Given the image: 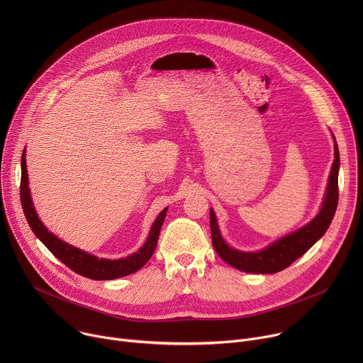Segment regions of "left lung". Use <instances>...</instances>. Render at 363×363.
<instances>
[{"instance_id": "1", "label": "left lung", "mask_w": 363, "mask_h": 363, "mask_svg": "<svg viewBox=\"0 0 363 363\" xmlns=\"http://www.w3.org/2000/svg\"><path fill=\"white\" fill-rule=\"evenodd\" d=\"M339 149L335 140V161L332 167V172L329 177V185L326 191V196L322 205L320 213L316 216L307 225L291 233L279 241L273 242L270 247L257 251V252H244L234 250L227 245L223 240L216 214L210 210V225H211V238L213 245L217 254L230 266L245 272V273H257V274H273L287 269L298 257H301L310 247H312L329 228L339 201Z\"/></svg>"}]
</instances>
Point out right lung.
Wrapping results in <instances>:
<instances>
[{
	"mask_svg": "<svg viewBox=\"0 0 363 363\" xmlns=\"http://www.w3.org/2000/svg\"><path fill=\"white\" fill-rule=\"evenodd\" d=\"M20 196H21V205H23V211L27 218V223L33 233L41 240V242L57 257L59 260L66 264L69 269H72L74 273L91 279V280H113L119 279L128 274H132L142 269L149 258L152 257L155 248H157L161 227L164 224V220L167 217V210L165 208L158 218L155 220L152 230L149 233V237L143 247L126 257L121 258V260H103V258L93 257L62 240H59L55 234H51L47 231V228L41 224L38 220L35 210L31 202L30 196V189H28V178H27V168H26V150L23 152V158H21V185H20Z\"/></svg>",
	"mask_w": 363,
	"mask_h": 363,
	"instance_id": "1",
	"label": "right lung"
}]
</instances>
